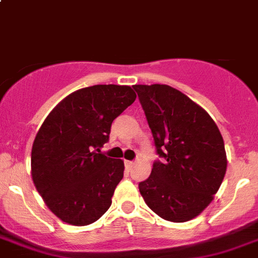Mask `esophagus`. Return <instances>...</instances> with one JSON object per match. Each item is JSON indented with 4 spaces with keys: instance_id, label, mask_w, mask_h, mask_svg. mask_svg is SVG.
<instances>
[{
    "instance_id": "1",
    "label": "esophagus",
    "mask_w": 258,
    "mask_h": 258,
    "mask_svg": "<svg viewBox=\"0 0 258 258\" xmlns=\"http://www.w3.org/2000/svg\"><path fill=\"white\" fill-rule=\"evenodd\" d=\"M134 162L132 161H124V166H126V169L127 171H130V169L132 168V167H134Z\"/></svg>"
}]
</instances>
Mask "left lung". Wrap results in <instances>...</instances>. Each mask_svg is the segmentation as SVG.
Instances as JSON below:
<instances>
[{
  "label": "left lung",
  "instance_id": "1",
  "mask_svg": "<svg viewBox=\"0 0 258 258\" xmlns=\"http://www.w3.org/2000/svg\"><path fill=\"white\" fill-rule=\"evenodd\" d=\"M162 162L139 184L148 207L159 217L185 222L213 201L227 159L219 127L201 105L167 85H135Z\"/></svg>",
  "mask_w": 258,
  "mask_h": 258
}]
</instances>
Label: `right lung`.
Masks as SVG:
<instances>
[{
    "label": "right lung",
    "instance_id": "add662e5",
    "mask_svg": "<svg viewBox=\"0 0 258 258\" xmlns=\"http://www.w3.org/2000/svg\"><path fill=\"white\" fill-rule=\"evenodd\" d=\"M135 99L130 86L85 87L64 97L39 127L32 146V178L61 221L85 226L110 207L124 163L101 154L100 148L113 120Z\"/></svg>",
    "mask_w": 258,
    "mask_h": 258
}]
</instances>
